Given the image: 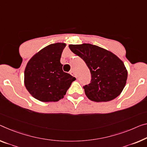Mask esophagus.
Returning <instances> with one entry per match:
<instances>
[{"label": "esophagus", "mask_w": 147, "mask_h": 147, "mask_svg": "<svg viewBox=\"0 0 147 147\" xmlns=\"http://www.w3.org/2000/svg\"><path fill=\"white\" fill-rule=\"evenodd\" d=\"M69 74H70L71 76H73L74 77H76V78H77V76H76V74H75V72H74V71H70V73H69Z\"/></svg>", "instance_id": "esophagus-1"}]
</instances>
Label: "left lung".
I'll use <instances>...</instances> for the list:
<instances>
[{
  "label": "left lung",
  "instance_id": "8db88e82",
  "mask_svg": "<svg viewBox=\"0 0 147 147\" xmlns=\"http://www.w3.org/2000/svg\"><path fill=\"white\" fill-rule=\"evenodd\" d=\"M69 48L85 61L91 71V83L83 87L89 100L108 102L121 94L127 79V70L122 60L96 45H69Z\"/></svg>",
  "mask_w": 147,
  "mask_h": 147
}]
</instances>
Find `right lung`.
<instances>
[{"label":"right lung","mask_w":147,"mask_h":147,"mask_svg":"<svg viewBox=\"0 0 147 147\" xmlns=\"http://www.w3.org/2000/svg\"><path fill=\"white\" fill-rule=\"evenodd\" d=\"M64 42L51 44L28 61L24 71V84L32 96L41 102H57L63 98L74 81L62 70L60 63Z\"/></svg>","instance_id":"1"}]
</instances>
